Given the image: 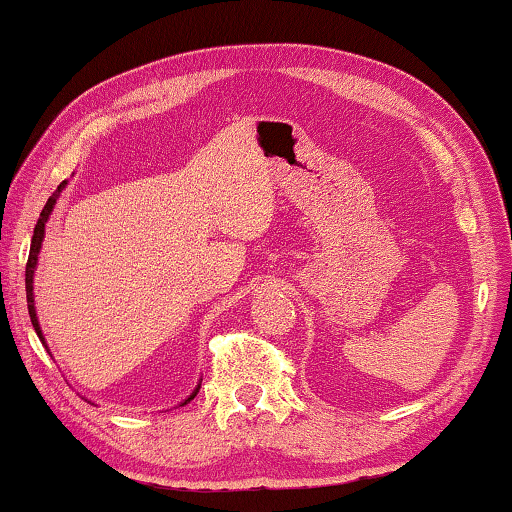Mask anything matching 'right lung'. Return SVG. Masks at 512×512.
<instances>
[{"mask_svg": "<svg viewBox=\"0 0 512 512\" xmlns=\"http://www.w3.org/2000/svg\"><path fill=\"white\" fill-rule=\"evenodd\" d=\"M65 185H67V180H63V183L58 185L56 192L49 196L47 205L42 207V212H40V219H38V223H36V230H33L31 250H29V259H27V302H29V316H31L33 329H36V334L40 336V341H45V339H42V332H40V325H38V318H36V307H33V271H36V264H38V253H40L42 239H45V223H47V219H49L51 210H54V205H56V198H58V194H60V189H63ZM196 393H198V388H196V391H194L192 395L187 397L185 404H187V402H192L194 397H196Z\"/></svg>", "mask_w": 512, "mask_h": 512, "instance_id": "obj_1", "label": "right lung"}]
</instances>
